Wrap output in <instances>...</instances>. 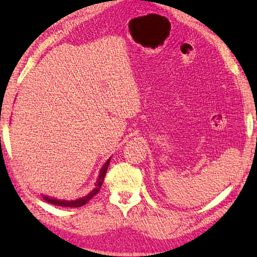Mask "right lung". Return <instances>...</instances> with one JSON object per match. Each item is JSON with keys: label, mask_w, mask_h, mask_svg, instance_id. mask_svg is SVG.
Masks as SVG:
<instances>
[{"label": "right lung", "mask_w": 257, "mask_h": 257, "mask_svg": "<svg viewBox=\"0 0 257 257\" xmlns=\"http://www.w3.org/2000/svg\"><path fill=\"white\" fill-rule=\"evenodd\" d=\"M110 161L111 159H108L104 165L102 167L101 170H99V175L97 178V181L95 182V188L90 191L88 195H86V196L81 197V198H78L76 201H66V199H56V198H52L50 196H43V198L45 199L46 202H49L51 204H54V205H58V206H63V207H80L82 205H85L86 203H88L90 199H92L95 195H96L99 189H101L102 184L104 181V177L106 175V171H107V168H108V164H110Z\"/></svg>", "instance_id": "1"}]
</instances>
